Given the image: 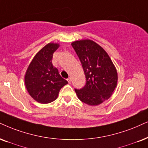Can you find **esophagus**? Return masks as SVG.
Here are the masks:
<instances>
[{"mask_svg": "<svg viewBox=\"0 0 148 148\" xmlns=\"http://www.w3.org/2000/svg\"><path fill=\"white\" fill-rule=\"evenodd\" d=\"M67 80H68V82L69 83H71V78H68V79H67Z\"/></svg>", "mask_w": 148, "mask_h": 148, "instance_id": "34e87169", "label": "esophagus"}]
</instances>
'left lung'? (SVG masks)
Returning a JSON list of instances; mask_svg holds the SVG:
<instances>
[{
  "label": "left lung",
  "instance_id": "1",
  "mask_svg": "<svg viewBox=\"0 0 148 148\" xmlns=\"http://www.w3.org/2000/svg\"><path fill=\"white\" fill-rule=\"evenodd\" d=\"M72 46L86 77L85 85L82 89H74L76 95L88 105H98L111 97L117 86L115 65L105 50L92 40L76 41Z\"/></svg>",
  "mask_w": 148,
  "mask_h": 148
}]
</instances>
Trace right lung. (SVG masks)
Wrapping results in <instances>:
<instances>
[{
    "label": "right lung",
    "mask_w": 148,
    "mask_h": 148,
    "mask_svg": "<svg viewBox=\"0 0 148 148\" xmlns=\"http://www.w3.org/2000/svg\"><path fill=\"white\" fill-rule=\"evenodd\" d=\"M59 44L49 43L35 55L28 67L24 82L28 92L37 102L48 104L57 98L68 81L63 78L52 63L53 53Z\"/></svg>",
    "instance_id": "obj_1"
}]
</instances>
